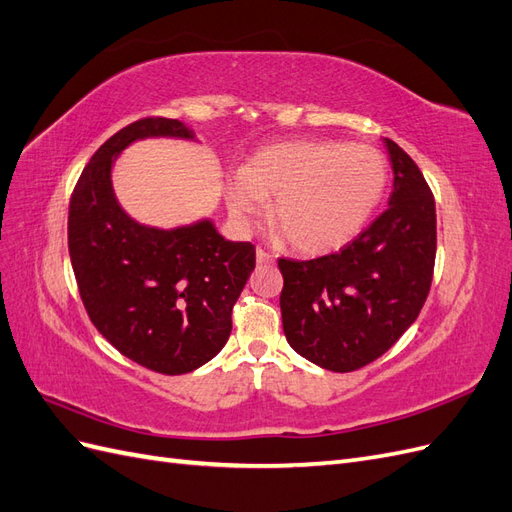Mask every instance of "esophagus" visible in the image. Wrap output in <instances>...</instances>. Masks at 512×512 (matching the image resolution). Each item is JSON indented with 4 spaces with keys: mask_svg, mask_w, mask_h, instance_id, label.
<instances>
[{
    "mask_svg": "<svg viewBox=\"0 0 512 512\" xmlns=\"http://www.w3.org/2000/svg\"><path fill=\"white\" fill-rule=\"evenodd\" d=\"M256 262H258V265H271L273 256L269 252L262 250V247H258V250H256Z\"/></svg>",
    "mask_w": 512,
    "mask_h": 512,
    "instance_id": "34e87169",
    "label": "esophagus"
}]
</instances>
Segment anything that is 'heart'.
<instances>
[{
  "mask_svg": "<svg viewBox=\"0 0 512 512\" xmlns=\"http://www.w3.org/2000/svg\"><path fill=\"white\" fill-rule=\"evenodd\" d=\"M389 164L371 145L290 141L260 149L228 183V209L247 226L273 198L269 220L290 247L309 256L352 241L384 196Z\"/></svg>",
  "mask_w": 512,
  "mask_h": 512,
  "instance_id": "obj_1",
  "label": "heart"
}]
</instances>
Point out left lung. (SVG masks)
<instances>
[{
  "mask_svg": "<svg viewBox=\"0 0 512 512\" xmlns=\"http://www.w3.org/2000/svg\"><path fill=\"white\" fill-rule=\"evenodd\" d=\"M389 209L335 254L280 258L288 344L329 371L376 361L421 314L436 262V200L421 170L391 138Z\"/></svg>",
  "mask_w": 512,
  "mask_h": 512,
  "instance_id": "1",
  "label": "left lung"
}]
</instances>
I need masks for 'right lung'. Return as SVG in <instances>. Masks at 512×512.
Masks as SVG:
<instances>
[{
  "instance_id": "add662e5",
  "label": "right lung",
  "mask_w": 512,
  "mask_h": 512,
  "mask_svg": "<svg viewBox=\"0 0 512 512\" xmlns=\"http://www.w3.org/2000/svg\"><path fill=\"white\" fill-rule=\"evenodd\" d=\"M158 136L194 141L177 119L145 117L91 156L70 198L68 250L96 329L130 361L179 376L228 342L232 305L256 267V250L226 241L211 220L162 230L119 207L113 162L134 141Z\"/></svg>"
}]
</instances>
